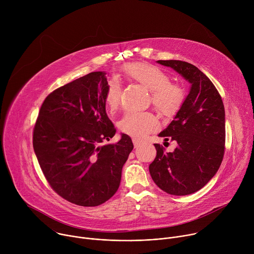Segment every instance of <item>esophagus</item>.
<instances>
[{"instance_id": "1", "label": "esophagus", "mask_w": 254, "mask_h": 254, "mask_svg": "<svg viewBox=\"0 0 254 254\" xmlns=\"http://www.w3.org/2000/svg\"><path fill=\"white\" fill-rule=\"evenodd\" d=\"M132 142H133V146H134V148H137L139 144H140V140L138 139V138H136V137H133L132 138Z\"/></svg>"}]
</instances>
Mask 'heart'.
<instances>
[{"instance_id": "1", "label": "heart", "mask_w": 254, "mask_h": 254, "mask_svg": "<svg viewBox=\"0 0 254 254\" xmlns=\"http://www.w3.org/2000/svg\"><path fill=\"white\" fill-rule=\"evenodd\" d=\"M122 73L128 81L150 90L155 106L167 116L175 114L185 99L184 88L171 82L170 76L155 65L144 62L127 63L123 66ZM122 96L123 89L119 81L113 79L108 82L104 94L108 110L117 112L122 103ZM158 127V120L151 114L128 113L119 122L120 129L134 137H142Z\"/></svg>"}]
</instances>
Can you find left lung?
<instances>
[{
	"instance_id": "1",
	"label": "left lung",
	"mask_w": 254,
	"mask_h": 254,
	"mask_svg": "<svg viewBox=\"0 0 254 254\" xmlns=\"http://www.w3.org/2000/svg\"><path fill=\"white\" fill-rule=\"evenodd\" d=\"M191 83V89L172 123L159 133L177 148L166 153L155 143L157 156L149 170L156 185L168 194L184 196L203 188L218 171L225 152V111L212 81L195 65L159 60Z\"/></svg>"
}]
</instances>
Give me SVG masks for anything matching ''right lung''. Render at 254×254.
I'll return each mask as SVG.
<instances>
[{"label":"right lung","instance_id":"right-lung-1","mask_svg":"<svg viewBox=\"0 0 254 254\" xmlns=\"http://www.w3.org/2000/svg\"><path fill=\"white\" fill-rule=\"evenodd\" d=\"M105 72L96 71L52 91L43 101L33 130V148L51 188L63 199L98 206L118 191L122 170L133 149L116 134L105 112Z\"/></svg>","mask_w":254,"mask_h":254}]
</instances>
